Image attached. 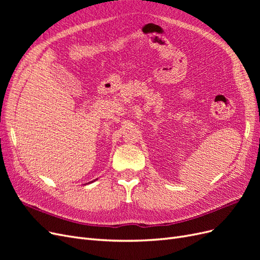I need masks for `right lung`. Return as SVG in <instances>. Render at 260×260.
Here are the masks:
<instances>
[{"mask_svg": "<svg viewBox=\"0 0 260 260\" xmlns=\"http://www.w3.org/2000/svg\"><path fill=\"white\" fill-rule=\"evenodd\" d=\"M95 180H98V179H95ZM95 180H93V181H91V182H94V181H95ZM90 183V182H89ZM85 184H88V183H85Z\"/></svg>", "mask_w": 260, "mask_h": 260, "instance_id": "add662e5", "label": "right lung"}]
</instances>
